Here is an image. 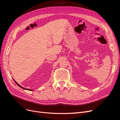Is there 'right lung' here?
Instances as JSON below:
<instances>
[{
    "label": "right lung",
    "instance_id": "add662e5",
    "mask_svg": "<svg viewBox=\"0 0 120 120\" xmlns=\"http://www.w3.org/2000/svg\"><path fill=\"white\" fill-rule=\"evenodd\" d=\"M13 80H14V79H13ZM14 82H15L16 83V85H17V86H19V87H20V88H22V89H24V90H30V89H25V88H23V87H22V86H20L19 84V83H17L15 81H14Z\"/></svg>",
    "mask_w": 120,
    "mask_h": 120
}]
</instances>
